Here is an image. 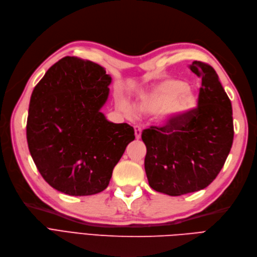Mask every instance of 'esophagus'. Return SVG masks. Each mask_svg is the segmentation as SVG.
I'll return each instance as SVG.
<instances>
[{"mask_svg":"<svg viewBox=\"0 0 257 257\" xmlns=\"http://www.w3.org/2000/svg\"><path fill=\"white\" fill-rule=\"evenodd\" d=\"M134 132H135V137L136 139H139L142 136V127L138 126V125H135L134 126Z\"/></svg>","mask_w":257,"mask_h":257,"instance_id":"esophagus-1","label":"esophagus"}]
</instances>
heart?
I'll use <instances>...</instances> for the list:
<instances>
[{
  "instance_id": "obj_1",
  "label": "heart",
  "mask_w": 257,
  "mask_h": 257,
  "mask_svg": "<svg viewBox=\"0 0 257 257\" xmlns=\"http://www.w3.org/2000/svg\"><path fill=\"white\" fill-rule=\"evenodd\" d=\"M198 97L188 83L179 79H167L157 85L152 91L142 97L137 109L144 113L161 111L160 121L164 124L174 123L195 109ZM122 109L131 114V108L122 105Z\"/></svg>"
}]
</instances>
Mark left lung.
<instances>
[{"label": "left lung", "instance_id": "obj_1", "mask_svg": "<svg viewBox=\"0 0 257 257\" xmlns=\"http://www.w3.org/2000/svg\"><path fill=\"white\" fill-rule=\"evenodd\" d=\"M198 104L180 120L143 132L149 185L170 196L203 190L221 172L234 139L231 103L212 66L194 61Z\"/></svg>", "mask_w": 257, "mask_h": 257}]
</instances>
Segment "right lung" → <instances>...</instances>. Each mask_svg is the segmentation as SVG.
<instances>
[{
  "label": "right lung",
  "instance_id": "add662e5",
  "mask_svg": "<svg viewBox=\"0 0 257 257\" xmlns=\"http://www.w3.org/2000/svg\"><path fill=\"white\" fill-rule=\"evenodd\" d=\"M111 77L88 60L65 57L36 84L30 99L27 141L45 181L67 195L104 191L127 145V123L109 122L100 108Z\"/></svg>",
  "mask_w": 257,
  "mask_h": 257
}]
</instances>
